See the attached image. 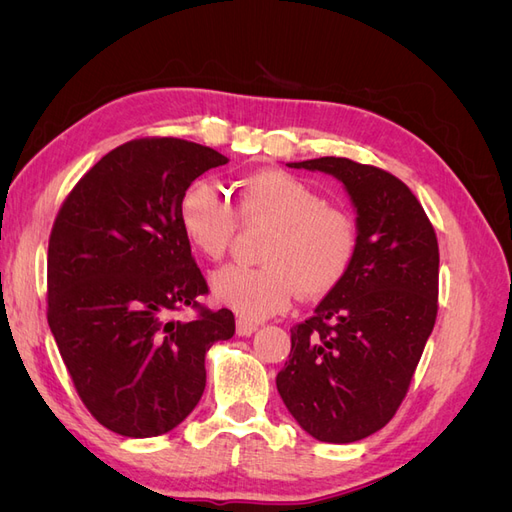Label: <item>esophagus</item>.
Returning <instances> with one entry per match:
<instances>
[{
	"label": "esophagus",
	"mask_w": 512,
	"mask_h": 512,
	"mask_svg": "<svg viewBox=\"0 0 512 512\" xmlns=\"http://www.w3.org/2000/svg\"><path fill=\"white\" fill-rule=\"evenodd\" d=\"M256 331H258V324L247 322V320H243V318L237 320V335H239V337H250V335L256 333Z\"/></svg>",
	"instance_id": "obj_1"
}]
</instances>
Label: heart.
Segmentation results:
<instances>
[{
    "instance_id": "obj_1",
    "label": "heart",
    "mask_w": 512,
    "mask_h": 512,
    "mask_svg": "<svg viewBox=\"0 0 512 512\" xmlns=\"http://www.w3.org/2000/svg\"><path fill=\"white\" fill-rule=\"evenodd\" d=\"M232 207L211 183L183 194L179 222L194 250L220 260L239 222L269 226L262 267L228 265L211 275V292L243 320H265L288 309L292 297H324L344 284L359 254V226L327 205L314 185L286 170H262L232 183Z\"/></svg>"
}]
</instances>
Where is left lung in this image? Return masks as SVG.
I'll return each instance as SVG.
<instances>
[{"mask_svg": "<svg viewBox=\"0 0 512 512\" xmlns=\"http://www.w3.org/2000/svg\"><path fill=\"white\" fill-rule=\"evenodd\" d=\"M288 166L346 185L359 254L344 284L290 329L275 384L309 436L348 444L389 423L410 389L438 316V239L408 185L378 166L348 158Z\"/></svg>", "mask_w": 512, "mask_h": 512, "instance_id": "1", "label": "left lung"}]
</instances>
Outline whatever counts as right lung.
I'll return each mask as SVG.
<instances>
[{"instance_id":"1","label":"right lung","mask_w":512,"mask_h":512,"mask_svg":"<svg viewBox=\"0 0 512 512\" xmlns=\"http://www.w3.org/2000/svg\"><path fill=\"white\" fill-rule=\"evenodd\" d=\"M228 158L173 136L136 138L91 166L61 205L46 318L85 408L126 438L175 429L203 397L205 354L235 335L179 222L192 181ZM192 306L190 323L167 316Z\"/></svg>"}]
</instances>
